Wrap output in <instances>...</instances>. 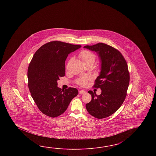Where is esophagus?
I'll use <instances>...</instances> for the list:
<instances>
[{
  "mask_svg": "<svg viewBox=\"0 0 156 156\" xmlns=\"http://www.w3.org/2000/svg\"><path fill=\"white\" fill-rule=\"evenodd\" d=\"M85 93H86V91H84V90H80L79 91V93L80 94H83Z\"/></svg>",
  "mask_w": 156,
  "mask_h": 156,
  "instance_id": "obj_1",
  "label": "esophagus"
}]
</instances>
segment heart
<instances>
[{
	"label": "heart",
	"instance_id": "b5f03b06",
	"mask_svg": "<svg viewBox=\"0 0 156 156\" xmlns=\"http://www.w3.org/2000/svg\"><path fill=\"white\" fill-rule=\"evenodd\" d=\"M79 57L83 61V62L86 65L89 64H92L94 63L96 56L93 52L89 50H84L81 51L79 53ZM91 80V77L90 76L80 77L77 78L75 82L77 85L81 86H85L88 84L90 81Z\"/></svg>",
	"mask_w": 156,
	"mask_h": 156
}]
</instances>
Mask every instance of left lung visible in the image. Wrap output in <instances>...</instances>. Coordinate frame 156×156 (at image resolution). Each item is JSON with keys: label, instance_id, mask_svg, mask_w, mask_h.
<instances>
[{"label": "left lung", "instance_id": "left-lung-1", "mask_svg": "<svg viewBox=\"0 0 156 156\" xmlns=\"http://www.w3.org/2000/svg\"><path fill=\"white\" fill-rule=\"evenodd\" d=\"M84 48L98 53L101 61V71L93 87L100 88L101 93L97 95L92 91L91 101L86 104L90 115L98 119L110 116L122 106L126 99L129 83V72L125 60L119 51L103 43Z\"/></svg>", "mask_w": 156, "mask_h": 156}]
</instances>
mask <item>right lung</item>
Segmentation results:
<instances>
[{"label": "right lung", "instance_id": "1", "mask_svg": "<svg viewBox=\"0 0 156 156\" xmlns=\"http://www.w3.org/2000/svg\"><path fill=\"white\" fill-rule=\"evenodd\" d=\"M81 46L53 41L43 44L33 55L28 69V85L38 108L47 116L55 118L63 114L78 95L75 88L58 87L57 81L65 75L68 55Z\"/></svg>", "mask_w": 156, "mask_h": 156}]
</instances>
